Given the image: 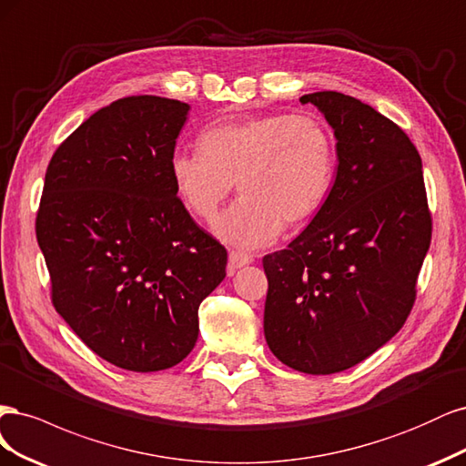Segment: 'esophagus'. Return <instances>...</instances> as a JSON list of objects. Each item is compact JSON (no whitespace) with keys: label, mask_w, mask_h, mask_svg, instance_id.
Returning <instances> with one entry per match:
<instances>
[{"label":"esophagus","mask_w":466,"mask_h":466,"mask_svg":"<svg viewBox=\"0 0 466 466\" xmlns=\"http://www.w3.org/2000/svg\"><path fill=\"white\" fill-rule=\"evenodd\" d=\"M253 261L251 255L248 253H242V251H230L228 253V273L232 275L234 271H238V268H242L246 265H249Z\"/></svg>","instance_id":"1"}]
</instances>
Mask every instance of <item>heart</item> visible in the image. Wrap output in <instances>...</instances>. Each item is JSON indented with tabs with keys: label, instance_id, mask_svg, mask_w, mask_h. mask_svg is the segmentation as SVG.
<instances>
[{
	"label": "heart",
	"instance_id": "obj_1",
	"mask_svg": "<svg viewBox=\"0 0 466 466\" xmlns=\"http://www.w3.org/2000/svg\"><path fill=\"white\" fill-rule=\"evenodd\" d=\"M172 184L187 211L211 220L238 184L242 195L215 222L220 239L261 248L323 207L337 174V141L313 114H265L208 126L198 151H174Z\"/></svg>",
	"mask_w": 466,
	"mask_h": 466
}]
</instances>
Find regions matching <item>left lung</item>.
<instances>
[{"instance_id":"obj_1","label":"left lung","mask_w":466,"mask_h":466,"mask_svg":"<svg viewBox=\"0 0 466 466\" xmlns=\"http://www.w3.org/2000/svg\"><path fill=\"white\" fill-rule=\"evenodd\" d=\"M337 139L323 207L263 268L265 340L292 370L327 375L362 362L407 321L431 239L422 160L391 119L335 91L304 95Z\"/></svg>"}]
</instances>
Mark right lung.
Instances as JSON below:
<instances>
[{"label":"right lung","instance_id":"add662e5","mask_svg":"<svg viewBox=\"0 0 466 466\" xmlns=\"http://www.w3.org/2000/svg\"><path fill=\"white\" fill-rule=\"evenodd\" d=\"M187 112L172 98H119L57 147L44 179L36 239L52 304L129 371L182 362L199 304L227 277V249L195 224L168 172Z\"/></svg>","mask_w":466,"mask_h":466}]
</instances>
